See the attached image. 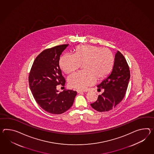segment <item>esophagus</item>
I'll list each match as a JSON object with an SVG mask.
<instances>
[{"instance_id":"obj_1","label":"esophagus","mask_w":154,"mask_h":154,"mask_svg":"<svg viewBox=\"0 0 154 154\" xmlns=\"http://www.w3.org/2000/svg\"><path fill=\"white\" fill-rule=\"evenodd\" d=\"M77 93H79V94H82L83 92H84V91L82 90H77Z\"/></svg>"}]
</instances>
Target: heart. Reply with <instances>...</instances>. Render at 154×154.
Wrapping results in <instances>:
<instances>
[{
    "label": "heart",
    "mask_w": 154,
    "mask_h": 154,
    "mask_svg": "<svg viewBox=\"0 0 154 154\" xmlns=\"http://www.w3.org/2000/svg\"><path fill=\"white\" fill-rule=\"evenodd\" d=\"M115 58L107 48L92 45L76 47L75 54L66 53L61 57L60 66L69 74L77 69L83 63L84 71L75 72L68 78L69 86L77 90H84L94 85L96 78L104 79L112 69Z\"/></svg>",
    "instance_id": "1"
}]
</instances>
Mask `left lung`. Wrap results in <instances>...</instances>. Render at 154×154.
I'll return each mask as SVG.
<instances>
[{"mask_svg":"<svg viewBox=\"0 0 154 154\" xmlns=\"http://www.w3.org/2000/svg\"><path fill=\"white\" fill-rule=\"evenodd\" d=\"M130 78V72L123 54L117 51L111 74L97 86L104 92L91 106L99 112L109 111L121 102L126 94Z\"/></svg>","mask_w":154,"mask_h":154,"instance_id":"obj_1","label":"left lung"}]
</instances>
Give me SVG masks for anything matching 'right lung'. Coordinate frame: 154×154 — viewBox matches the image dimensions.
<instances>
[{
  "mask_svg": "<svg viewBox=\"0 0 154 154\" xmlns=\"http://www.w3.org/2000/svg\"><path fill=\"white\" fill-rule=\"evenodd\" d=\"M68 45H57L42 51L35 59L29 75V85L35 101L45 111L61 114L71 107L76 91L60 92L57 86H64L66 80L59 66L60 54Z\"/></svg>",
  "mask_w": 154,
  "mask_h": 154,
  "instance_id": "obj_1",
  "label": "right lung"
}]
</instances>
